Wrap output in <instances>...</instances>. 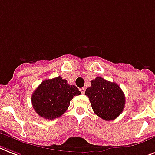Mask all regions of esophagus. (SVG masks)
<instances>
[{"instance_id": "obj_1", "label": "esophagus", "mask_w": 155, "mask_h": 155, "mask_svg": "<svg viewBox=\"0 0 155 155\" xmlns=\"http://www.w3.org/2000/svg\"><path fill=\"white\" fill-rule=\"evenodd\" d=\"M80 91H81L82 94H83V95H84V92H85V88H84V87H82V88H80Z\"/></svg>"}]
</instances>
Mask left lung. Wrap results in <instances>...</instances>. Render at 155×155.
Returning <instances> with one entry per match:
<instances>
[{
	"mask_svg": "<svg viewBox=\"0 0 155 155\" xmlns=\"http://www.w3.org/2000/svg\"><path fill=\"white\" fill-rule=\"evenodd\" d=\"M91 84L85 95L88 96L93 111L106 121L116 119L123 112L126 102L120 87L102 77H96Z\"/></svg>",
	"mask_w": 155,
	"mask_h": 155,
	"instance_id": "1",
	"label": "left lung"
}]
</instances>
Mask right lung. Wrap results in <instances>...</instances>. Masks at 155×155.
I'll return each mask as SVG.
<instances>
[{"instance_id": "obj_1", "label": "right lung", "mask_w": 155, "mask_h": 155, "mask_svg": "<svg viewBox=\"0 0 155 155\" xmlns=\"http://www.w3.org/2000/svg\"><path fill=\"white\" fill-rule=\"evenodd\" d=\"M80 94L75 85H69L60 76L45 80L32 93V107L40 116L51 120L61 116L74 96Z\"/></svg>"}]
</instances>
